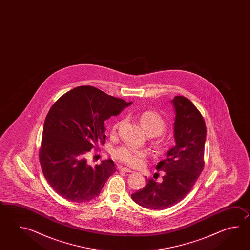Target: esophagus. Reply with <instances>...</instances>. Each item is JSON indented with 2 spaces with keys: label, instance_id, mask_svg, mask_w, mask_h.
Wrapping results in <instances>:
<instances>
[{
  "label": "esophagus",
  "instance_id": "1",
  "mask_svg": "<svg viewBox=\"0 0 250 250\" xmlns=\"http://www.w3.org/2000/svg\"><path fill=\"white\" fill-rule=\"evenodd\" d=\"M119 169H120V170L125 171V172H132V170L127 169V167H120Z\"/></svg>",
  "mask_w": 250,
  "mask_h": 250
}]
</instances>
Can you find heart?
<instances>
[{"instance_id":"heart-1","label":"heart","mask_w":250,"mask_h":250,"mask_svg":"<svg viewBox=\"0 0 250 250\" xmlns=\"http://www.w3.org/2000/svg\"><path fill=\"white\" fill-rule=\"evenodd\" d=\"M139 122L149 136H155L154 141V147L163 150L166 147L168 141L161 133L166 129V123L161 114L154 110H146L141 112L138 116ZM120 125V122L114 123L112 131L115 132ZM114 157L131 167H138L143 165L144 160L146 156V151L138 148L131 145H123L114 150Z\"/></svg>"}]
</instances>
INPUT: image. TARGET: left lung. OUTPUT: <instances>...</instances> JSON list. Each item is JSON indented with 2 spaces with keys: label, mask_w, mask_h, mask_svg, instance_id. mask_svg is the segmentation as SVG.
Wrapping results in <instances>:
<instances>
[{
  "label": "left lung",
  "mask_w": 250,
  "mask_h": 250,
  "mask_svg": "<svg viewBox=\"0 0 250 250\" xmlns=\"http://www.w3.org/2000/svg\"><path fill=\"white\" fill-rule=\"evenodd\" d=\"M172 104L176 145L167 152L166 159L156 165V170L165 172L163 181L148 179L145 188L131 194L135 202L148 209H165L181 201L205 166L207 127L201 112L184 96H175Z\"/></svg>",
  "instance_id": "left-lung-1"
}]
</instances>
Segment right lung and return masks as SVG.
Masks as SVG:
<instances>
[{"label": "right lung", "mask_w": 250, "mask_h": 250, "mask_svg": "<svg viewBox=\"0 0 250 250\" xmlns=\"http://www.w3.org/2000/svg\"><path fill=\"white\" fill-rule=\"evenodd\" d=\"M131 104L91 85L65 93L49 110L42 129L39 161L53 190L71 202L97 197L116 168L112 160L95 167L86 154L105 143L104 122Z\"/></svg>", "instance_id": "obj_1"}]
</instances>
